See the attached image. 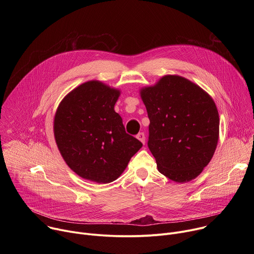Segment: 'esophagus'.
Here are the masks:
<instances>
[{
	"mask_svg": "<svg viewBox=\"0 0 254 254\" xmlns=\"http://www.w3.org/2000/svg\"><path fill=\"white\" fill-rule=\"evenodd\" d=\"M136 137H137L142 143H144V138H146V137H144V133H143V132H138V133L136 134Z\"/></svg>",
	"mask_w": 254,
	"mask_h": 254,
	"instance_id": "obj_1",
	"label": "esophagus"
}]
</instances>
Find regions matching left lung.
Returning <instances> with one entry per match:
<instances>
[{
  "label": "left lung",
  "instance_id": "1",
  "mask_svg": "<svg viewBox=\"0 0 254 254\" xmlns=\"http://www.w3.org/2000/svg\"><path fill=\"white\" fill-rule=\"evenodd\" d=\"M149 126L148 147L161 174L178 183L195 179L211 161L219 115L211 96L190 80L166 75L140 90Z\"/></svg>",
  "mask_w": 254,
  "mask_h": 254
}]
</instances>
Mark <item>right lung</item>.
Listing matches in <instances>:
<instances>
[{
    "instance_id": "1",
    "label": "right lung",
    "mask_w": 254,
    "mask_h": 254,
    "mask_svg": "<svg viewBox=\"0 0 254 254\" xmlns=\"http://www.w3.org/2000/svg\"><path fill=\"white\" fill-rule=\"evenodd\" d=\"M119 96L120 90L100 81L85 82L63 98L54 119L57 147L68 167L100 184L117 180L142 146L115 112Z\"/></svg>"
}]
</instances>
